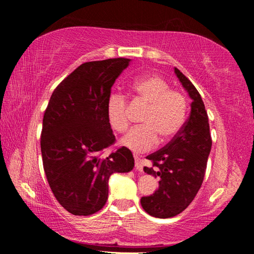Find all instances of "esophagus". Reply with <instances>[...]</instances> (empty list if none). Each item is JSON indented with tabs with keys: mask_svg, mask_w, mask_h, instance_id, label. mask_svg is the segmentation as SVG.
Returning a JSON list of instances; mask_svg holds the SVG:
<instances>
[{
	"mask_svg": "<svg viewBox=\"0 0 254 254\" xmlns=\"http://www.w3.org/2000/svg\"><path fill=\"white\" fill-rule=\"evenodd\" d=\"M134 160H135V170H139V171L142 170L143 166H142V162L140 160V158L137 156H134Z\"/></svg>",
	"mask_w": 254,
	"mask_h": 254,
	"instance_id": "34e87169",
	"label": "esophagus"
}]
</instances>
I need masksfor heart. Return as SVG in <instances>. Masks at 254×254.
Here are the masks:
<instances>
[{
    "instance_id": "heart-1",
    "label": "heart",
    "mask_w": 254,
    "mask_h": 254,
    "mask_svg": "<svg viewBox=\"0 0 254 254\" xmlns=\"http://www.w3.org/2000/svg\"><path fill=\"white\" fill-rule=\"evenodd\" d=\"M135 100L147 111L141 118L142 127H136L123 137L122 143L135 152L149 151L158 143L159 138L167 142L178 134L186 119L187 102L182 93L170 89L169 84L160 76L151 75L135 80L132 85ZM111 126L120 133L130 127L128 104L126 97L113 94L106 105Z\"/></svg>"
}]
</instances>
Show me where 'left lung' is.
<instances>
[{
    "label": "left lung",
    "mask_w": 254,
    "mask_h": 254,
    "mask_svg": "<svg viewBox=\"0 0 254 254\" xmlns=\"http://www.w3.org/2000/svg\"><path fill=\"white\" fill-rule=\"evenodd\" d=\"M175 72L192 100L191 111L178 134L166 147L147 157L152 165L144 167V173L160 177V182L158 190L141 198V206L158 218L176 216L195 198L212 148L207 112L200 94L178 68Z\"/></svg>",
    "instance_id": "left-lung-1"
}]
</instances>
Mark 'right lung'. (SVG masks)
<instances>
[{
	"label": "right lung",
	"mask_w": 254,
	"mask_h": 254,
	"mask_svg": "<svg viewBox=\"0 0 254 254\" xmlns=\"http://www.w3.org/2000/svg\"><path fill=\"white\" fill-rule=\"evenodd\" d=\"M130 62L113 58L81 64L56 87L45 111L40 141L45 174L56 199L74 215L102 209L110 176L134 167L126 147L101 158L115 141L106 111L111 88Z\"/></svg>",
	"instance_id": "obj_1"
}]
</instances>
